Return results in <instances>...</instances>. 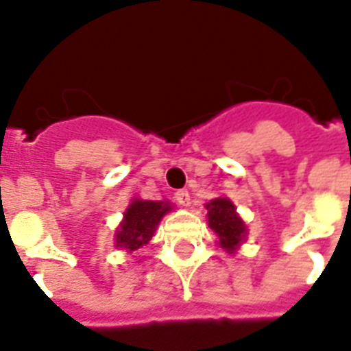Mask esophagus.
<instances>
[{
	"mask_svg": "<svg viewBox=\"0 0 351 351\" xmlns=\"http://www.w3.org/2000/svg\"><path fill=\"white\" fill-rule=\"evenodd\" d=\"M175 200L180 204V206H189V204H191V195H189L187 189H180V191L175 193Z\"/></svg>",
	"mask_w": 351,
	"mask_h": 351,
	"instance_id": "34e87169",
	"label": "esophagus"
}]
</instances>
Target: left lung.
Masks as SVG:
<instances>
[{"label":"left lung","mask_w":351,"mask_h":351,"mask_svg":"<svg viewBox=\"0 0 351 351\" xmlns=\"http://www.w3.org/2000/svg\"><path fill=\"white\" fill-rule=\"evenodd\" d=\"M208 209V224L219 237V245L228 253H234L245 239L244 220L240 219L230 198H215L206 204Z\"/></svg>","instance_id":"left-lung-1"}]
</instances>
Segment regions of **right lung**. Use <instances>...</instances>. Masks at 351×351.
<instances>
[{"mask_svg":"<svg viewBox=\"0 0 351 351\" xmlns=\"http://www.w3.org/2000/svg\"><path fill=\"white\" fill-rule=\"evenodd\" d=\"M173 206L169 202H156V200H140L132 198L129 208L123 213L120 228L117 230V247L127 251H136L143 244H147L156 231V226L165 213H169Z\"/></svg>","mask_w":351,"mask_h":351,"instance_id":"add662e5","label":"right lung"}]
</instances>
